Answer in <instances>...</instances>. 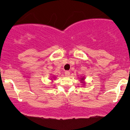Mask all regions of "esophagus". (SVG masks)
<instances>
[{"mask_svg": "<svg viewBox=\"0 0 130 130\" xmlns=\"http://www.w3.org/2000/svg\"><path fill=\"white\" fill-rule=\"evenodd\" d=\"M65 76H69L70 74V72L69 71H66L65 72Z\"/></svg>", "mask_w": 130, "mask_h": 130, "instance_id": "obj_1", "label": "esophagus"}]
</instances>
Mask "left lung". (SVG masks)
Listing matches in <instances>:
<instances>
[{
  "instance_id": "8db88e82",
  "label": "left lung",
  "mask_w": 130,
  "mask_h": 130,
  "mask_svg": "<svg viewBox=\"0 0 130 130\" xmlns=\"http://www.w3.org/2000/svg\"><path fill=\"white\" fill-rule=\"evenodd\" d=\"M82 79V80H83V79H84V78H82V79Z\"/></svg>"
}]
</instances>
